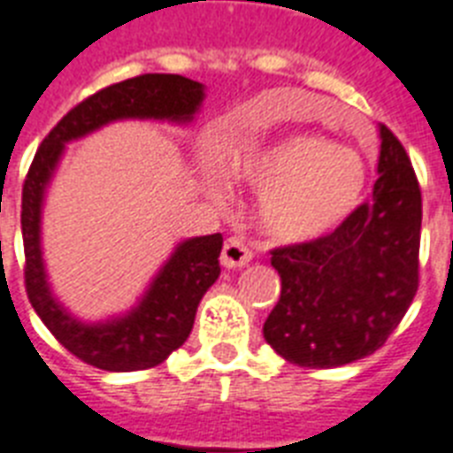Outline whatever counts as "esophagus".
<instances>
[{
	"mask_svg": "<svg viewBox=\"0 0 453 453\" xmlns=\"http://www.w3.org/2000/svg\"><path fill=\"white\" fill-rule=\"evenodd\" d=\"M222 266L226 269H241L252 259V252L248 250V245L241 241V238H226L222 245Z\"/></svg>",
	"mask_w": 453,
	"mask_h": 453,
	"instance_id": "esophagus-1",
	"label": "esophagus"
}]
</instances>
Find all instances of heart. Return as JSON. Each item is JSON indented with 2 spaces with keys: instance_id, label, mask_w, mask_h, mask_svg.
<instances>
[{
  "instance_id": "heart-1",
  "label": "heart",
  "mask_w": 453,
  "mask_h": 453,
  "mask_svg": "<svg viewBox=\"0 0 453 453\" xmlns=\"http://www.w3.org/2000/svg\"><path fill=\"white\" fill-rule=\"evenodd\" d=\"M226 170L236 182L259 191V224L285 243H306L339 229L360 208L370 182L357 151L318 133L238 144L226 158ZM201 177L210 196L224 198V182L212 161H203Z\"/></svg>"
}]
</instances>
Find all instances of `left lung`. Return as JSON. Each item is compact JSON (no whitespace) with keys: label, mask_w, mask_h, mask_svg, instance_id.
I'll return each mask as SVG.
<instances>
[{"label":"left lung","mask_w":453,"mask_h":453,"mask_svg":"<svg viewBox=\"0 0 453 453\" xmlns=\"http://www.w3.org/2000/svg\"><path fill=\"white\" fill-rule=\"evenodd\" d=\"M379 180L329 236L271 252L280 299L264 339L288 363L327 370L381 349L418 289L421 189L407 151L379 126Z\"/></svg>","instance_id":"obj_1"}]
</instances>
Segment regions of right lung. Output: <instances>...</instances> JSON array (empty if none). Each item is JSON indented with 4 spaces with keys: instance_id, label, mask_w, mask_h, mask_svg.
<instances>
[{
    "instance_id": "add662e5",
    "label": "right lung",
    "mask_w": 453,
    "mask_h": 453,
    "mask_svg": "<svg viewBox=\"0 0 453 453\" xmlns=\"http://www.w3.org/2000/svg\"><path fill=\"white\" fill-rule=\"evenodd\" d=\"M205 100V86L180 74H142L97 90L67 111L35 154L23 187L25 288L50 334L83 363L104 372H135L157 367L187 342L196 309L219 278L222 234L194 236L177 243L151 278L144 295L121 316L81 320L53 295L43 264L42 212L65 144L81 140L103 126L126 119L168 121L187 126Z\"/></svg>"
}]
</instances>
